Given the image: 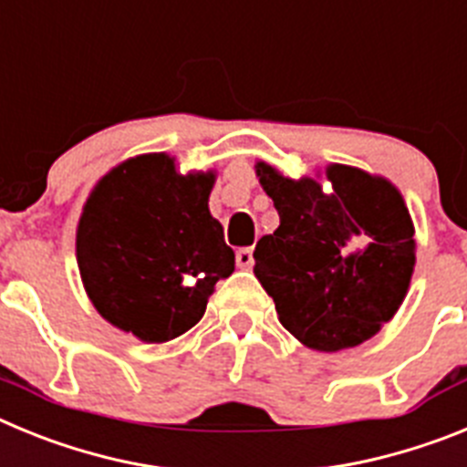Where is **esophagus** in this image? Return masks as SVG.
I'll list each match as a JSON object with an SVG mask.
<instances>
[{"label":"esophagus","instance_id":"1","mask_svg":"<svg viewBox=\"0 0 467 467\" xmlns=\"http://www.w3.org/2000/svg\"><path fill=\"white\" fill-rule=\"evenodd\" d=\"M236 264L238 269H253L254 257H253V247H241L236 253Z\"/></svg>","mask_w":467,"mask_h":467}]
</instances>
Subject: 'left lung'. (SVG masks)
Segmentation results:
<instances>
[{"mask_svg": "<svg viewBox=\"0 0 467 467\" xmlns=\"http://www.w3.org/2000/svg\"><path fill=\"white\" fill-rule=\"evenodd\" d=\"M259 184L280 226L254 247V275L280 323L308 348L334 353L372 339L410 290L416 241L410 210L393 184L332 163V193L290 180L259 161Z\"/></svg>", "mask_w": 467, "mask_h": 467, "instance_id": "obj_1", "label": "left lung"}]
</instances>
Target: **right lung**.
<instances>
[{
	"instance_id": "right-lung-1",
	"label": "right lung",
	"mask_w": 467,
	"mask_h": 467,
	"mask_svg": "<svg viewBox=\"0 0 467 467\" xmlns=\"http://www.w3.org/2000/svg\"><path fill=\"white\" fill-rule=\"evenodd\" d=\"M214 172L175 171L168 154L123 161L95 184L77 229V264L107 323L147 344L203 317L234 250L208 210Z\"/></svg>"
}]
</instances>
